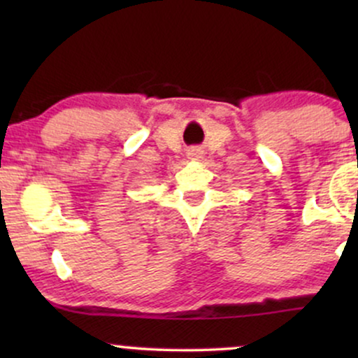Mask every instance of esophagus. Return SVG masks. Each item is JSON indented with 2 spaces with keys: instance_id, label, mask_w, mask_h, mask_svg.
Masks as SVG:
<instances>
[{
  "instance_id": "obj_1",
  "label": "esophagus",
  "mask_w": 358,
  "mask_h": 358,
  "mask_svg": "<svg viewBox=\"0 0 358 358\" xmlns=\"http://www.w3.org/2000/svg\"><path fill=\"white\" fill-rule=\"evenodd\" d=\"M190 155H193V153H190Z\"/></svg>"
}]
</instances>
